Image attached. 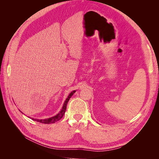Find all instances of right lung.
<instances>
[{
	"mask_svg": "<svg viewBox=\"0 0 159 159\" xmlns=\"http://www.w3.org/2000/svg\"><path fill=\"white\" fill-rule=\"evenodd\" d=\"M75 90H74L73 91H71V92L69 94V95L68 96V98H66L65 102L63 105V107H62L60 111L57 113L56 115H55V116H53L52 117H50V118H47V119H34V118H32V120H34V121H38V122H40V123H45V124H49V123H54L57 121H59V120L60 119L62 118V117L64 116V115L66 112V106H67V104H68V102L69 99H70V98L72 96V95H73L75 92Z\"/></svg>",
	"mask_w": 159,
	"mask_h": 159,
	"instance_id": "right-lung-1",
	"label": "right lung"
}]
</instances>
